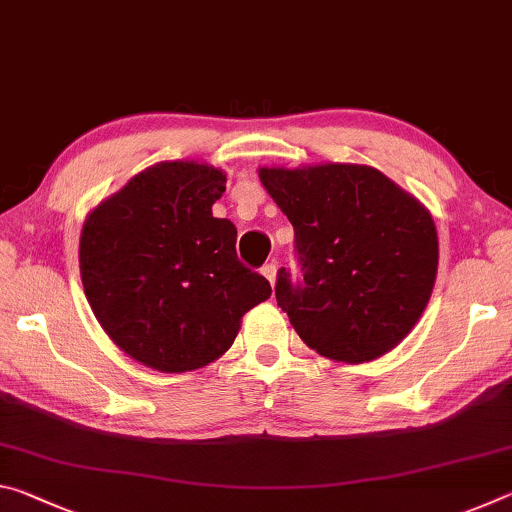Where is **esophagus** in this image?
I'll use <instances>...</instances> for the list:
<instances>
[{
    "instance_id": "34e87169",
    "label": "esophagus",
    "mask_w": 512,
    "mask_h": 512,
    "mask_svg": "<svg viewBox=\"0 0 512 512\" xmlns=\"http://www.w3.org/2000/svg\"><path fill=\"white\" fill-rule=\"evenodd\" d=\"M262 275L266 277L268 282H271V287H275V275H277V268H275V264H273V262L262 266Z\"/></svg>"
}]
</instances>
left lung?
<instances>
[{"label":"left lung","instance_id":"1","mask_svg":"<svg viewBox=\"0 0 512 512\" xmlns=\"http://www.w3.org/2000/svg\"><path fill=\"white\" fill-rule=\"evenodd\" d=\"M293 225L302 277L277 271L275 298L311 350L363 363L393 350L418 323L438 271L431 214L363 164L259 169Z\"/></svg>","mask_w":512,"mask_h":512}]
</instances>
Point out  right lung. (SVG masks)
Segmentation results:
<instances>
[{
  "label": "right lung",
  "mask_w": 512,
  "mask_h": 512,
  "mask_svg": "<svg viewBox=\"0 0 512 512\" xmlns=\"http://www.w3.org/2000/svg\"><path fill=\"white\" fill-rule=\"evenodd\" d=\"M223 171L160 162L94 210L81 232V280L94 316L128 357L162 372L219 359L241 316L271 298L237 257V228L212 216Z\"/></svg>",
  "instance_id": "add662e5"
}]
</instances>
